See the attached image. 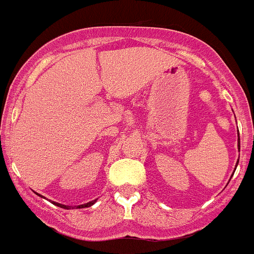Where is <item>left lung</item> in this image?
I'll return each instance as SVG.
<instances>
[{"mask_svg": "<svg viewBox=\"0 0 254 254\" xmlns=\"http://www.w3.org/2000/svg\"><path fill=\"white\" fill-rule=\"evenodd\" d=\"M239 147H241V142H239Z\"/></svg>", "mask_w": 254, "mask_h": 254, "instance_id": "8db88e82", "label": "left lung"}]
</instances>
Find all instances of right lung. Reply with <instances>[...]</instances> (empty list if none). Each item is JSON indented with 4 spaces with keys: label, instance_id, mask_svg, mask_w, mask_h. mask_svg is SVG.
Here are the masks:
<instances>
[{
    "label": "right lung",
    "instance_id": "add662e5",
    "mask_svg": "<svg viewBox=\"0 0 254 254\" xmlns=\"http://www.w3.org/2000/svg\"><path fill=\"white\" fill-rule=\"evenodd\" d=\"M96 199H94V201H91V202H87V203H85V205H80V206H77L78 208H84V207H90L91 205H94V202H95ZM55 205H57V206H60V207H64V208H68V206H64V205H61V203H57V202H55Z\"/></svg>",
    "mask_w": 254,
    "mask_h": 254
}]
</instances>
